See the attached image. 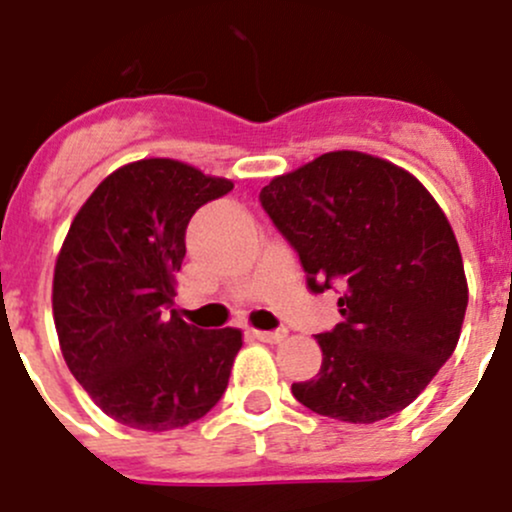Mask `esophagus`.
Returning a JSON list of instances; mask_svg holds the SVG:
<instances>
[{
  "label": "esophagus",
  "instance_id": "34e87169",
  "mask_svg": "<svg viewBox=\"0 0 512 512\" xmlns=\"http://www.w3.org/2000/svg\"><path fill=\"white\" fill-rule=\"evenodd\" d=\"M252 337L260 342H270V345H277L287 337V330H277V332H267V330H252Z\"/></svg>",
  "mask_w": 512,
  "mask_h": 512
}]
</instances>
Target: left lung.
I'll return each instance as SVG.
<instances>
[{"instance_id":"1","label":"left lung","mask_w":512,"mask_h":512,"mask_svg":"<svg viewBox=\"0 0 512 512\" xmlns=\"http://www.w3.org/2000/svg\"><path fill=\"white\" fill-rule=\"evenodd\" d=\"M260 202L310 290H342V322L317 335L320 372L292 395L342 423L408 408L453 355L468 307L463 255L435 197L393 162L335 150L272 177Z\"/></svg>"}]
</instances>
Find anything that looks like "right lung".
<instances>
[{
  "label": "right lung",
  "instance_id": "right-lung-1",
  "mask_svg": "<svg viewBox=\"0 0 512 512\" xmlns=\"http://www.w3.org/2000/svg\"><path fill=\"white\" fill-rule=\"evenodd\" d=\"M227 177L167 157L104 177L69 225L52 280L64 362L102 413L145 433L210 413L230 380L242 330H200L175 305L185 230Z\"/></svg>",
  "mask_w": 512,
  "mask_h": 512
}]
</instances>
